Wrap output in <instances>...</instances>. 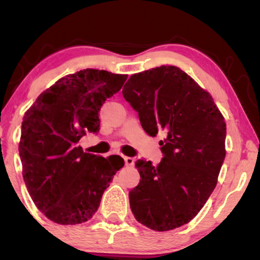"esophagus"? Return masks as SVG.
<instances>
[{"mask_svg":"<svg viewBox=\"0 0 260 260\" xmlns=\"http://www.w3.org/2000/svg\"><path fill=\"white\" fill-rule=\"evenodd\" d=\"M124 164H126L127 166H133L134 165V159H133V157H129V156H124Z\"/></svg>","mask_w":260,"mask_h":260,"instance_id":"1","label":"esophagus"}]
</instances>
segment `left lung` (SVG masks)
<instances>
[{
  "instance_id": "obj_1",
  "label": "left lung",
  "mask_w": 260,
  "mask_h": 260,
  "mask_svg": "<svg viewBox=\"0 0 260 260\" xmlns=\"http://www.w3.org/2000/svg\"><path fill=\"white\" fill-rule=\"evenodd\" d=\"M122 94L149 136L166 133L159 165L137 160L142 180L129 192L131 210L155 231L180 228L216 186L226 155L225 120L210 94L175 66L133 74Z\"/></svg>"
}]
</instances>
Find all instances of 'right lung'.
Wrapping results in <instances>:
<instances>
[{
	"mask_svg": "<svg viewBox=\"0 0 260 260\" xmlns=\"http://www.w3.org/2000/svg\"><path fill=\"white\" fill-rule=\"evenodd\" d=\"M126 79L107 71H79L41 92L25 112L19 143L23 178L32 202L53 222L88 221L123 168L118 155L84 153L78 142L88 132H99L101 106Z\"/></svg>",
	"mask_w": 260,
	"mask_h": 260,
	"instance_id": "right-lung-1",
	"label": "right lung"
}]
</instances>
